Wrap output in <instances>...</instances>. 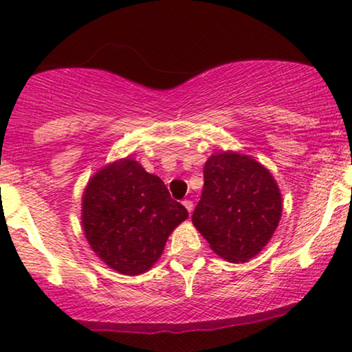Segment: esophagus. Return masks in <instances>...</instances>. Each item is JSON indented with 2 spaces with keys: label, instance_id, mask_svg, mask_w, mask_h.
Listing matches in <instances>:
<instances>
[{
  "label": "esophagus",
  "instance_id": "esophagus-1",
  "mask_svg": "<svg viewBox=\"0 0 352 352\" xmlns=\"http://www.w3.org/2000/svg\"><path fill=\"white\" fill-rule=\"evenodd\" d=\"M182 203H184V206H185V208H187L188 213H192V210H193V201H190V200H184Z\"/></svg>",
  "mask_w": 352,
  "mask_h": 352
}]
</instances>
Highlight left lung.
Returning <instances> with one entry per match:
<instances>
[{
    "instance_id": "left-lung-1",
    "label": "left lung",
    "mask_w": 352,
    "mask_h": 352,
    "mask_svg": "<svg viewBox=\"0 0 352 352\" xmlns=\"http://www.w3.org/2000/svg\"><path fill=\"white\" fill-rule=\"evenodd\" d=\"M201 198L192 221L211 249L245 262L269 243L280 221L282 197L267 168L248 155L221 152L203 168Z\"/></svg>"
}]
</instances>
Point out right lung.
I'll use <instances>...</instances> for the list:
<instances>
[{"instance_id":"add662e5","label":"right lung","mask_w":352,"mask_h":352,"mask_svg":"<svg viewBox=\"0 0 352 352\" xmlns=\"http://www.w3.org/2000/svg\"><path fill=\"white\" fill-rule=\"evenodd\" d=\"M82 214L96 256L118 272L139 275L159 259L168 234L188 211L157 175L122 159L88 182Z\"/></svg>"}]
</instances>
